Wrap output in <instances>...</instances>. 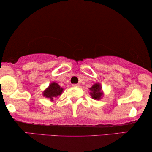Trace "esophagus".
I'll list each match as a JSON object with an SVG mask.
<instances>
[{
  "mask_svg": "<svg viewBox=\"0 0 152 152\" xmlns=\"http://www.w3.org/2000/svg\"><path fill=\"white\" fill-rule=\"evenodd\" d=\"M72 86L73 87H80V84H73L72 85Z\"/></svg>",
  "mask_w": 152,
  "mask_h": 152,
  "instance_id": "esophagus-1",
  "label": "esophagus"
}]
</instances>
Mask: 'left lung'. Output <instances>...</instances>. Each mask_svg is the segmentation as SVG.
I'll return each mask as SVG.
<instances>
[{"label": "left lung", "mask_w": 152, "mask_h": 152, "mask_svg": "<svg viewBox=\"0 0 152 152\" xmlns=\"http://www.w3.org/2000/svg\"><path fill=\"white\" fill-rule=\"evenodd\" d=\"M101 89L102 87L99 84H95L91 88H90V90L91 91L90 93L93 99H99L101 98V96L102 95Z\"/></svg>", "instance_id": "8db88e82"}]
</instances>
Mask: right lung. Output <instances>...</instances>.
I'll use <instances>...</instances> for the list:
<instances>
[{
  "label": "right lung",
  "instance_id": "right-lung-1",
  "mask_svg": "<svg viewBox=\"0 0 152 152\" xmlns=\"http://www.w3.org/2000/svg\"><path fill=\"white\" fill-rule=\"evenodd\" d=\"M62 91H63V88L60 87L57 83L53 82L43 92V96H45V97H48L51 100H53L54 97H56L58 95H61Z\"/></svg>",
  "mask_w": 152,
  "mask_h": 152
}]
</instances>
